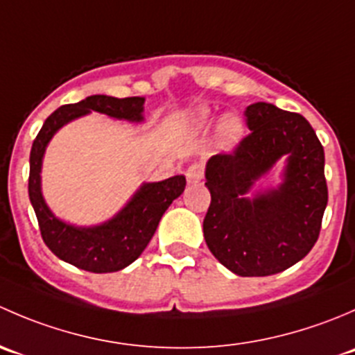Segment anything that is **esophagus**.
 <instances>
[{"label": "esophagus", "mask_w": 355, "mask_h": 355, "mask_svg": "<svg viewBox=\"0 0 355 355\" xmlns=\"http://www.w3.org/2000/svg\"><path fill=\"white\" fill-rule=\"evenodd\" d=\"M185 177H187L189 184H199L204 177V170H202V164L200 163H192L191 166L187 168L185 171Z\"/></svg>", "instance_id": "1"}]
</instances>
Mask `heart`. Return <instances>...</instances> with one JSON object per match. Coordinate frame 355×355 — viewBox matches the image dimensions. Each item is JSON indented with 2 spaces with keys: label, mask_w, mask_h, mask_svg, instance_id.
<instances>
[{
  "label": "heart",
  "mask_w": 355,
  "mask_h": 355,
  "mask_svg": "<svg viewBox=\"0 0 355 355\" xmlns=\"http://www.w3.org/2000/svg\"><path fill=\"white\" fill-rule=\"evenodd\" d=\"M199 123L200 125L209 123V118H207V114L204 113V111L199 116ZM218 132H220V137L225 144L234 146L237 144V142L242 139V135H244V125H242V121L239 120L237 116H227L223 121H221Z\"/></svg>",
  "instance_id": "1"
}]
</instances>
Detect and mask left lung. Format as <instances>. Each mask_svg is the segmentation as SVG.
Instances as JSON below:
<instances>
[{
    "mask_svg": "<svg viewBox=\"0 0 355 355\" xmlns=\"http://www.w3.org/2000/svg\"><path fill=\"white\" fill-rule=\"evenodd\" d=\"M250 134L206 164L211 204L202 230L213 256L239 277H268L299 263L316 244L327 209L324 151L309 121L270 103L247 106ZM282 184L248 198L280 157Z\"/></svg>",
    "mask_w": 355,
    "mask_h": 355,
    "instance_id": "left-lung-1",
    "label": "left lung"
}]
</instances>
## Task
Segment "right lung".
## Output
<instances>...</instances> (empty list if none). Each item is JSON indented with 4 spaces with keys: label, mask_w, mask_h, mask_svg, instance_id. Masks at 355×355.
<instances>
[{
    "label": "right lung",
    "mask_w": 355,
    "mask_h": 355,
    "mask_svg": "<svg viewBox=\"0 0 355 355\" xmlns=\"http://www.w3.org/2000/svg\"><path fill=\"white\" fill-rule=\"evenodd\" d=\"M144 98H123L96 94L60 106L46 118L31 149L28 198L37 216L44 244L55 256L91 273H113L134 263L155 235L164 211L185 189L184 175L161 182L142 184L130 200L113 218L96 227H75L53 214L41 192V168L46 148L53 135L68 121L91 111L114 120L139 123L144 120Z\"/></svg>",
    "instance_id": "1"
}]
</instances>
